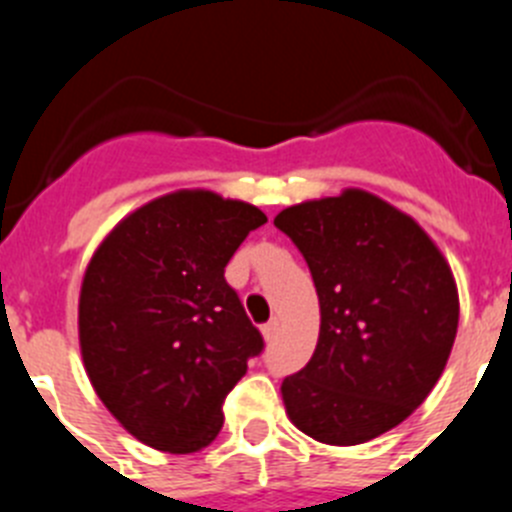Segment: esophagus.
Returning <instances> with one entry per match:
<instances>
[{"mask_svg":"<svg viewBox=\"0 0 512 512\" xmlns=\"http://www.w3.org/2000/svg\"><path fill=\"white\" fill-rule=\"evenodd\" d=\"M277 330H279V320H269V323L261 328V336H264V341H271V338L277 336Z\"/></svg>","mask_w":512,"mask_h":512,"instance_id":"1","label":"esophagus"}]
</instances>
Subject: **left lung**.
Listing matches in <instances>:
<instances>
[{
    "label": "left lung",
    "instance_id": "obj_1",
    "mask_svg": "<svg viewBox=\"0 0 512 512\" xmlns=\"http://www.w3.org/2000/svg\"><path fill=\"white\" fill-rule=\"evenodd\" d=\"M305 256L320 333L282 382L287 418L310 438L356 446L413 415L441 379L459 328L449 261L415 217L348 187L274 217Z\"/></svg>",
    "mask_w": 512,
    "mask_h": 512
}]
</instances>
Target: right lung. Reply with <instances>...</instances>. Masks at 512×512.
<instances>
[{"label":"right lung","mask_w":512,"mask_h":512,"mask_svg":"<svg viewBox=\"0 0 512 512\" xmlns=\"http://www.w3.org/2000/svg\"><path fill=\"white\" fill-rule=\"evenodd\" d=\"M266 223L256 205L176 189L104 235L79 292V348L94 392L140 443L194 454L223 428V402L264 348L225 264Z\"/></svg>","instance_id":"obj_1"}]
</instances>
